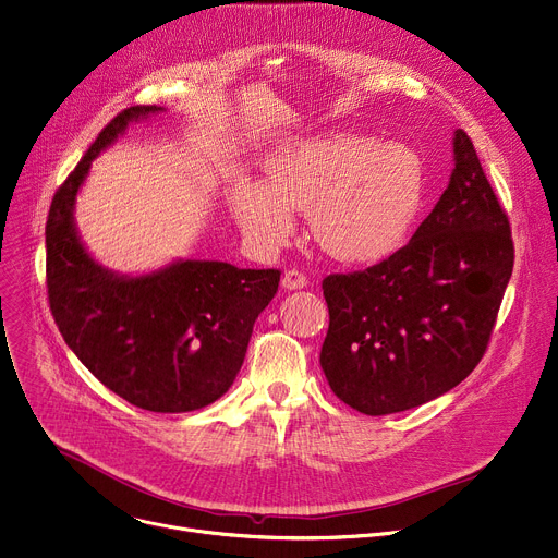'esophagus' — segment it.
I'll return each instance as SVG.
<instances>
[{
    "label": "esophagus",
    "instance_id": "obj_1",
    "mask_svg": "<svg viewBox=\"0 0 558 558\" xmlns=\"http://www.w3.org/2000/svg\"><path fill=\"white\" fill-rule=\"evenodd\" d=\"M282 287H284L287 291L305 289V287H307V278H305V274H300L298 269H289V271H284V276H282Z\"/></svg>",
    "mask_w": 558,
    "mask_h": 558
}]
</instances>
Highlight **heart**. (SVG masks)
I'll return each mask as SVG.
<instances>
[{"instance_id":"1","label":"heart","mask_w":558,"mask_h":558,"mask_svg":"<svg viewBox=\"0 0 558 558\" xmlns=\"http://www.w3.org/2000/svg\"><path fill=\"white\" fill-rule=\"evenodd\" d=\"M423 202L418 156L396 142L331 133L265 165V186L233 193L242 231L276 248L295 229L293 211L310 209L314 240L340 263H378L410 235Z\"/></svg>"}]
</instances>
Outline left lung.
Segmentation results:
<instances>
[{"label":"left lung","instance_id":"1","mask_svg":"<svg viewBox=\"0 0 558 558\" xmlns=\"http://www.w3.org/2000/svg\"><path fill=\"white\" fill-rule=\"evenodd\" d=\"M514 267L510 220L465 131L447 189L412 240L365 271L323 280L320 367L367 416L418 408L465 380L487 349Z\"/></svg>","mask_w":558,"mask_h":558}]
</instances>
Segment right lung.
I'll return each instance as SVG.
<instances>
[{
  "label": "right lung",
  "mask_w": 558,
  "mask_h": 558,
  "mask_svg": "<svg viewBox=\"0 0 558 558\" xmlns=\"http://www.w3.org/2000/svg\"><path fill=\"white\" fill-rule=\"evenodd\" d=\"M158 113L165 109H124L58 189L46 220V287L60 333L99 383L140 410L182 414L207 408L233 385L280 271L175 260L122 276L90 258L73 216L90 162L129 124Z\"/></svg>",
  "instance_id": "obj_1"
}]
</instances>
